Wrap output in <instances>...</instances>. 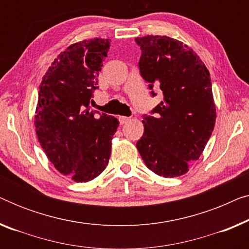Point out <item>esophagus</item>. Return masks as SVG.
<instances>
[{"label":"esophagus","mask_w":249,"mask_h":249,"mask_svg":"<svg viewBox=\"0 0 249 249\" xmlns=\"http://www.w3.org/2000/svg\"><path fill=\"white\" fill-rule=\"evenodd\" d=\"M129 120H130V118H128V117H119V121H120L121 124H127Z\"/></svg>","instance_id":"34e87169"}]
</instances>
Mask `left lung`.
Instances as JSON below:
<instances>
[{"instance_id": "1", "label": "left lung", "mask_w": 249, "mask_h": 249, "mask_svg": "<svg viewBox=\"0 0 249 249\" xmlns=\"http://www.w3.org/2000/svg\"><path fill=\"white\" fill-rule=\"evenodd\" d=\"M141 46L139 70L152 95L158 86L163 101L144 114V134L137 149L158 176L175 178L188 172L205 148L215 124L210 72L199 56L168 36L135 38Z\"/></svg>"}]
</instances>
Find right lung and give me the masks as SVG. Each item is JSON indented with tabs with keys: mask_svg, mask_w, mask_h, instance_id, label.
<instances>
[{
	"mask_svg": "<svg viewBox=\"0 0 249 249\" xmlns=\"http://www.w3.org/2000/svg\"><path fill=\"white\" fill-rule=\"evenodd\" d=\"M110 40L85 39L59 54L39 85L35 127L47 159L76 182L90 181L107 168L117 118L90 110L97 76Z\"/></svg>",
	"mask_w": 249,
	"mask_h": 249,
	"instance_id": "obj_1",
	"label": "right lung"
}]
</instances>
